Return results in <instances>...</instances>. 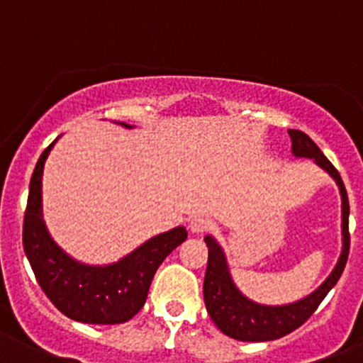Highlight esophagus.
I'll use <instances>...</instances> for the list:
<instances>
[{"instance_id":"esophagus-1","label":"esophagus","mask_w":363,"mask_h":363,"mask_svg":"<svg viewBox=\"0 0 363 363\" xmlns=\"http://www.w3.org/2000/svg\"><path fill=\"white\" fill-rule=\"evenodd\" d=\"M211 228V222H209L206 216H195V218H191V222H189V229H191V233H206L208 229Z\"/></svg>"}]
</instances>
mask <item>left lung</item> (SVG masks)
<instances>
[{
    "mask_svg": "<svg viewBox=\"0 0 363 363\" xmlns=\"http://www.w3.org/2000/svg\"><path fill=\"white\" fill-rule=\"evenodd\" d=\"M289 134L292 140L294 155L313 159L338 184L342 195V254L333 272L313 294L284 306H265V304L252 303L245 296H242V292L233 283L222 247L216 243L213 236H206L204 240L209 250L208 269L204 276L206 308L213 323L222 333L242 342L276 340L303 326L319 308L328 292L340 279L347 256H350V201H347V191H345L340 174L328 161L320 148L310 140V135L301 130H289Z\"/></svg>",
    "mask_w": 363,
    "mask_h": 363,
    "instance_id": "8db88e82",
    "label": "left lung"
}]
</instances>
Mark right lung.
Wrapping results in <instances>:
<instances>
[{
    "mask_svg": "<svg viewBox=\"0 0 363 363\" xmlns=\"http://www.w3.org/2000/svg\"><path fill=\"white\" fill-rule=\"evenodd\" d=\"M55 141L40 154L30 179L23 222L26 258L43 292L66 317L86 324L127 323L143 308L155 270L188 238V233L175 228L154 236L113 265L74 262L53 242L43 220V170Z\"/></svg>",
    "mask_w": 363,
    "mask_h": 363,
    "instance_id": "1",
    "label": "right lung"
}]
</instances>
